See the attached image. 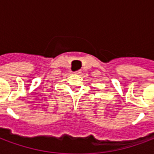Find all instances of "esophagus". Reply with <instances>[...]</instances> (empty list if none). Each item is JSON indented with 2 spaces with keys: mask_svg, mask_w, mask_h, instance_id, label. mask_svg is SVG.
Returning a JSON list of instances; mask_svg holds the SVG:
<instances>
[{
  "mask_svg": "<svg viewBox=\"0 0 154 154\" xmlns=\"http://www.w3.org/2000/svg\"><path fill=\"white\" fill-rule=\"evenodd\" d=\"M74 73L77 74V75H79V74L82 73V72H81V71H77V72H74Z\"/></svg>",
  "mask_w": 154,
  "mask_h": 154,
  "instance_id": "1",
  "label": "esophagus"
}]
</instances>
